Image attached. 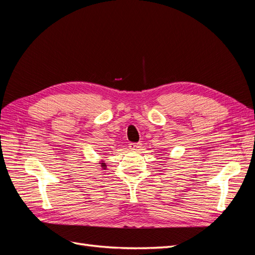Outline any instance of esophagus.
Wrapping results in <instances>:
<instances>
[{
  "label": "esophagus",
  "mask_w": 255,
  "mask_h": 255,
  "mask_svg": "<svg viewBox=\"0 0 255 255\" xmlns=\"http://www.w3.org/2000/svg\"><path fill=\"white\" fill-rule=\"evenodd\" d=\"M141 143L140 142H132V143H129V148L132 149V150H134V151H139V150H141Z\"/></svg>",
  "instance_id": "obj_1"
}]
</instances>
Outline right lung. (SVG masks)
<instances>
[{
	"instance_id": "right-lung-1",
	"label": "right lung",
	"mask_w": 255,
	"mask_h": 255,
	"mask_svg": "<svg viewBox=\"0 0 255 255\" xmlns=\"http://www.w3.org/2000/svg\"><path fill=\"white\" fill-rule=\"evenodd\" d=\"M101 166H102V168H103V169H105V168H106V165H105V163H102V164H101Z\"/></svg>"
}]
</instances>
